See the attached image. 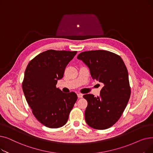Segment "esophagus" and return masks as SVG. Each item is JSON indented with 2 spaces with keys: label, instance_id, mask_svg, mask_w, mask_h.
Returning a JSON list of instances; mask_svg holds the SVG:
<instances>
[{
  "label": "esophagus",
  "instance_id": "1",
  "mask_svg": "<svg viewBox=\"0 0 153 153\" xmlns=\"http://www.w3.org/2000/svg\"><path fill=\"white\" fill-rule=\"evenodd\" d=\"M78 98H82L83 97V94H77Z\"/></svg>",
  "mask_w": 153,
  "mask_h": 153
}]
</instances>
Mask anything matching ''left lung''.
Here are the masks:
<instances>
[{
	"instance_id": "obj_1",
	"label": "left lung",
	"mask_w": 153,
	"mask_h": 153,
	"mask_svg": "<svg viewBox=\"0 0 153 153\" xmlns=\"http://www.w3.org/2000/svg\"><path fill=\"white\" fill-rule=\"evenodd\" d=\"M77 59L89 68L91 77L104 84L100 96L84 95L87 101L85 120L97 130L113 126L122 116L130 97L128 73L120 56L105 50L84 51Z\"/></svg>"
}]
</instances>
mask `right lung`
Segmentation results:
<instances>
[{"label":"right lung","instance_id":"add662e5","mask_svg":"<svg viewBox=\"0 0 153 153\" xmlns=\"http://www.w3.org/2000/svg\"><path fill=\"white\" fill-rule=\"evenodd\" d=\"M77 51L48 50L37 55L28 64L22 89L33 114L46 127L57 128L68 122L77 96L56 88L68 63Z\"/></svg>","mask_w":153,"mask_h":153}]
</instances>
